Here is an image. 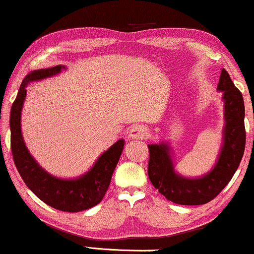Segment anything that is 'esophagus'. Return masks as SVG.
<instances>
[{
  "label": "esophagus",
  "instance_id": "esophagus-1",
  "mask_svg": "<svg viewBox=\"0 0 254 254\" xmlns=\"http://www.w3.org/2000/svg\"><path fill=\"white\" fill-rule=\"evenodd\" d=\"M129 136L131 138H140V140H145L149 137V129L147 127L136 125V126L131 127L129 131Z\"/></svg>",
  "mask_w": 254,
  "mask_h": 254
}]
</instances>
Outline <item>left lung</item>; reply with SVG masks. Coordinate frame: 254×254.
<instances>
[{
	"mask_svg": "<svg viewBox=\"0 0 254 254\" xmlns=\"http://www.w3.org/2000/svg\"><path fill=\"white\" fill-rule=\"evenodd\" d=\"M217 89L223 91L224 140L217 164L209 173L199 179L184 178L175 172L168 144L148 145L149 179L162 195L177 204L196 206L216 197L234 177L244 155V99L225 69H222Z\"/></svg>",
	"mask_w": 254,
	"mask_h": 254,
	"instance_id": "obj_1",
	"label": "left lung"
}]
</instances>
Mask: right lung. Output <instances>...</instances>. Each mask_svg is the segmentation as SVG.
Instances as JSON below:
<instances>
[{"mask_svg":"<svg viewBox=\"0 0 254 254\" xmlns=\"http://www.w3.org/2000/svg\"><path fill=\"white\" fill-rule=\"evenodd\" d=\"M64 68L55 65L53 68L38 69L24 77L12 104L10 113V130H11V152L13 162L26 186L48 206L58 210L76 213L89 209L103 200L109 189L114 169L119 162L125 141L116 142L95 163L93 168L77 179H60L53 177L40 168L30 155L24 143L20 131V113L26 96V85L29 82L50 77Z\"/></svg>","mask_w":254,"mask_h":254,"instance_id":"right-lung-1","label":"right lung"}]
</instances>
